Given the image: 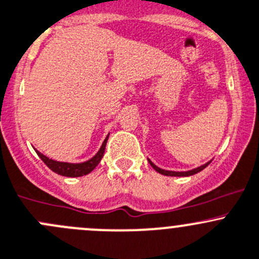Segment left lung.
Wrapping results in <instances>:
<instances>
[{
  "instance_id": "left-lung-1",
  "label": "left lung",
  "mask_w": 259,
  "mask_h": 259,
  "mask_svg": "<svg viewBox=\"0 0 259 259\" xmlns=\"http://www.w3.org/2000/svg\"><path fill=\"white\" fill-rule=\"evenodd\" d=\"M148 162H150V165L152 166V167L155 168L157 172L162 174V175H165V176H191V175H195V174L200 172L201 170H204V168H205L206 166L210 163V161H209V162H206L205 165H201V166H199V167L194 168V170H190V171H167V170H162V168L157 167V166H156L153 162H151L150 160H148Z\"/></svg>"
}]
</instances>
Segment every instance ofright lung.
Listing matches in <instances>:
<instances>
[{"label": "right lung", "mask_w": 259, "mask_h": 259, "mask_svg": "<svg viewBox=\"0 0 259 259\" xmlns=\"http://www.w3.org/2000/svg\"><path fill=\"white\" fill-rule=\"evenodd\" d=\"M109 136V135H108ZM108 136L106 137L104 142L102 143L101 148H99L98 152L96 153V156L91 158V160L85 161V162L81 163H69V162H60V161H55L51 160V158L46 157L45 155H42L41 152H39L37 150L36 153L39 155V157L41 158L46 166H48L50 170H53L54 172L59 174L61 176H68V178H79V176L83 175H88L91 171H93L94 168L97 167L99 162H101L102 157H103L104 150H106V145L107 141H108Z\"/></svg>", "instance_id": "obj_1"}]
</instances>
